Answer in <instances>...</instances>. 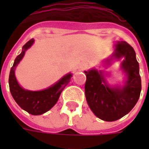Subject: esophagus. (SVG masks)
I'll list each match as a JSON object with an SVG mask.
<instances>
[{
	"mask_svg": "<svg viewBox=\"0 0 149 149\" xmlns=\"http://www.w3.org/2000/svg\"><path fill=\"white\" fill-rule=\"evenodd\" d=\"M88 67V65L87 63H82V64H81V65H80V68H81V70H85L86 68Z\"/></svg>",
	"mask_w": 149,
	"mask_h": 149,
	"instance_id": "esophagus-1",
	"label": "esophagus"
}]
</instances>
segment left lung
Listing matches in <instances>:
<instances>
[{
  "mask_svg": "<svg viewBox=\"0 0 149 149\" xmlns=\"http://www.w3.org/2000/svg\"><path fill=\"white\" fill-rule=\"evenodd\" d=\"M112 57H124L121 68L127 75L125 84L110 87L107 84L102 71L91 69L84 71L86 82L84 85L85 97L90 109L100 120L115 121L130 112L137 103L141 91V79L136 52L125 41H117Z\"/></svg>",
  "mask_w": 149,
  "mask_h": 149,
  "instance_id": "8db88e82",
  "label": "left lung"
}]
</instances>
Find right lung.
<instances>
[{"mask_svg": "<svg viewBox=\"0 0 149 149\" xmlns=\"http://www.w3.org/2000/svg\"><path fill=\"white\" fill-rule=\"evenodd\" d=\"M33 39L29 40L23 46L21 54L15 59L9 73L8 84L12 96L18 105L32 115L37 116L48 112L55 105L61 92L70 81L72 75L71 73L66 74L56 84L41 91L25 90L21 88L15 77V68L22 60L26 50L33 45Z\"/></svg>", "mask_w": 149, "mask_h": 149, "instance_id": "obj_1", "label": "right lung"}]
</instances>
